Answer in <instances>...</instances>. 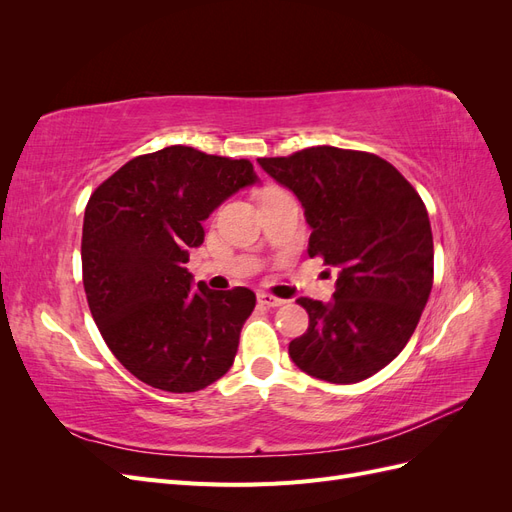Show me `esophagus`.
<instances>
[{
    "instance_id": "esophagus-1",
    "label": "esophagus",
    "mask_w": 512,
    "mask_h": 512,
    "mask_svg": "<svg viewBox=\"0 0 512 512\" xmlns=\"http://www.w3.org/2000/svg\"><path fill=\"white\" fill-rule=\"evenodd\" d=\"M258 303L265 305V307H280V305H284L286 301L273 297V294H269V292H258Z\"/></svg>"
}]
</instances>
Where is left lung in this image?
Here are the masks:
<instances>
[{"mask_svg": "<svg viewBox=\"0 0 512 512\" xmlns=\"http://www.w3.org/2000/svg\"><path fill=\"white\" fill-rule=\"evenodd\" d=\"M288 188L312 228L309 256L337 269L333 301L301 297L307 331L288 354L305 374L354 384L406 348L433 286V237L421 196L374 153L309 147L260 158Z\"/></svg>", "mask_w": 512, "mask_h": 512, "instance_id": "obj_1", "label": "left lung"}]
</instances>
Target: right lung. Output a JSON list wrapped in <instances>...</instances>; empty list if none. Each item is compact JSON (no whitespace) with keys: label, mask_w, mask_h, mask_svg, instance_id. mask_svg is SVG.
<instances>
[{"label":"right lung","mask_w":512,"mask_h":512,"mask_svg":"<svg viewBox=\"0 0 512 512\" xmlns=\"http://www.w3.org/2000/svg\"><path fill=\"white\" fill-rule=\"evenodd\" d=\"M258 183L250 160L173 145L123 164L91 194L83 220V284L106 346L132 376L194 393L232 367L250 288H194L185 269L203 222Z\"/></svg>","instance_id":"obj_1"}]
</instances>
